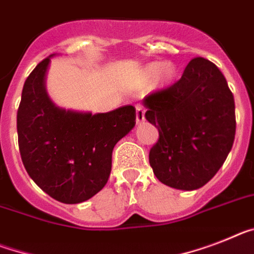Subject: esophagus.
Segmentation results:
<instances>
[{"label": "esophagus", "instance_id": "esophagus-1", "mask_svg": "<svg viewBox=\"0 0 254 254\" xmlns=\"http://www.w3.org/2000/svg\"><path fill=\"white\" fill-rule=\"evenodd\" d=\"M135 120H137V124H140L144 121V108L142 106H137L135 107Z\"/></svg>", "mask_w": 254, "mask_h": 254}]
</instances>
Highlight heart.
<instances>
[{
    "instance_id": "1",
    "label": "heart",
    "mask_w": 254,
    "mask_h": 254,
    "mask_svg": "<svg viewBox=\"0 0 254 254\" xmlns=\"http://www.w3.org/2000/svg\"><path fill=\"white\" fill-rule=\"evenodd\" d=\"M157 71V65L156 64H152V65H148L146 68V74L147 76H152L155 72ZM174 76V68L173 65L170 64H164L163 67L160 68V72H159V80L163 81V82H168L173 78Z\"/></svg>"
}]
</instances>
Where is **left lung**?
<instances>
[{"mask_svg":"<svg viewBox=\"0 0 254 254\" xmlns=\"http://www.w3.org/2000/svg\"><path fill=\"white\" fill-rule=\"evenodd\" d=\"M146 119L159 130L150 150L153 174L164 185L192 191L222 167L235 138V102L214 63L193 58L180 81L143 99Z\"/></svg>","mask_w":254,"mask_h":254,"instance_id":"1","label":"left lung"}]
</instances>
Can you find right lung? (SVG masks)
<instances>
[{
  "mask_svg": "<svg viewBox=\"0 0 254 254\" xmlns=\"http://www.w3.org/2000/svg\"><path fill=\"white\" fill-rule=\"evenodd\" d=\"M50 57L24 82L16 115L18 143L27 173L42 191L64 204H78L107 183L115 144L135 125V108L106 114L59 108L45 89Z\"/></svg>",
  "mask_w": 254,
  "mask_h": 254,
  "instance_id": "1",
  "label": "right lung"
}]
</instances>
